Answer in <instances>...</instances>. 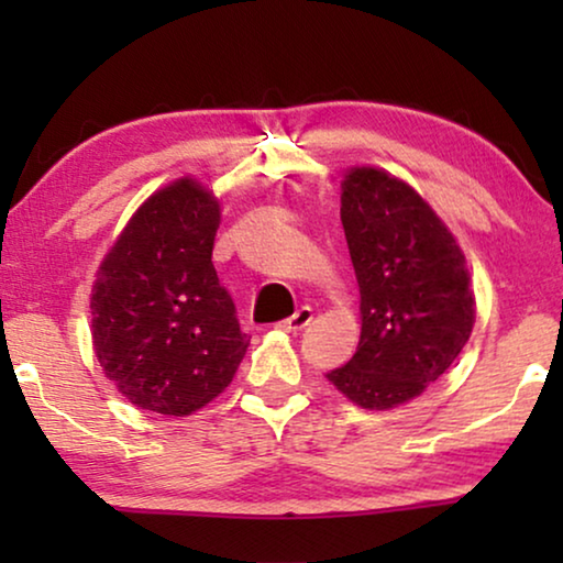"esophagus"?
<instances>
[{
	"label": "esophagus",
	"instance_id": "1",
	"mask_svg": "<svg viewBox=\"0 0 563 563\" xmlns=\"http://www.w3.org/2000/svg\"><path fill=\"white\" fill-rule=\"evenodd\" d=\"M310 322H312V310H310V307H299V310L291 314V318L279 322V328L282 330H289V333H299V330H305L307 325H310Z\"/></svg>",
	"mask_w": 563,
	"mask_h": 563
}]
</instances>
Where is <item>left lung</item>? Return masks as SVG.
Returning a JSON list of instances; mask_svg holds the SVG:
<instances>
[{"label": "left lung", "instance_id": "left-lung-1", "mask_svg": "<svg viewBox=\"0 0 563 563\" xmlns=\"http://www.w3.org/2000/svg\"><path fill=\"white\" fill-rule=\"evenodd\" d=\"M341 222L361 291V341L325 376L366 410H389L422 395L466 345L472 276L438 214L395 176L353 168Z\"/></svg>", "mask_w": 563, "mask_h": 563}]
</instances>
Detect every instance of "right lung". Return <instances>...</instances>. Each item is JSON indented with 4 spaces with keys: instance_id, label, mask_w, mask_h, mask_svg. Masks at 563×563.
<instances>
[{
    "instance_id": "add662e5",
    "label": "right lung",
    "mask_w": 563,
    "mask_h": 563,
    "mask_svg": "<svg viewBox=\"0 0 563 563\" xmlns=\"http://www.w3.org/2000/svg\"><path fill=\"white\" fill-rule=\"evenodd\" d=\"M218 199L191 179L133 214L99 266L91 338L99 366L130 402L189 415L233 382L249 349L212 264Z\"/></svg>"
}]
</instances>
